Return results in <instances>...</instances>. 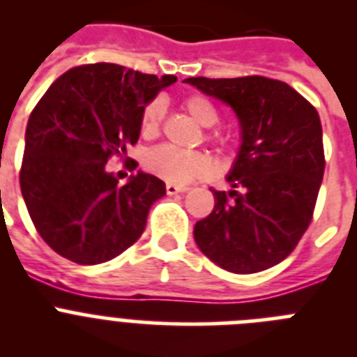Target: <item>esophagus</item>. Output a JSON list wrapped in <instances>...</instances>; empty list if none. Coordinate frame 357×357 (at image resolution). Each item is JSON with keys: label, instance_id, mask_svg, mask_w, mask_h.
Listing matches in <instances>:
<instances>
[{"label": "esophagus", "instance_id": "esophagus-1", "mask_svg": "<svg viewBox=\"0 0 357 357\" xmlns=\"http://www.w3.org/2000/svg\"><path fill=\"white\" fill-rule=\"evenodd\" d=\"M189 188L185 185H176V184H166V193L168 195H178V193H184L188 191Z\"/></svg>", "mask_w": 357, "mask_h": 357}]
</instances>
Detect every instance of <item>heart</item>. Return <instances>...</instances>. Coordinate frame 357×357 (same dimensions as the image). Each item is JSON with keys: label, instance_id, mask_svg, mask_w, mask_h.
Wrapping results in <instances>:
<instances>
[{"label": "heart", "instance_id": "obj_1", "mask_svg": "<svg viewBox=\"0 0 357 357\" xmlns=\"http://www.w3.org/2000/svg\"><path fill=\"white\" fill-rule=\"evenodd\" d=\"M182 109L200 127L209 128L218 121V110L209 98L204 94H189L182 100ZM164 119V105L159 100L146 103L141 110L139 134L143 139H155L160 134ZM206 139L216 143L225 150L227 137L220 134L206 135ZM143 166L150 175L162 178L168 184H188L197 178H204L213 172V160L204 151H182L172 146H159L144 155Z\"/></svg>", "mask_w": 357, "mask_h": 357}]
</instances>
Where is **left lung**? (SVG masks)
Here are the masks:
<instances>
[{
  "label": "left lung",
  "mask_w": 357,
  "mask_h": 357,
  "mask_svg": "<svg viewBox=\"0 0 357 357\" xmlns=\"http://www.w3.org/2000/svg\"><path fill=\"white\" fill-rule=\"evenodd\" d=\"M234 109L241 150L216 191L214 209L195 225L198 248L232 273L263 272L284 261L313 220L326 155L317 109L273 78H185Z\"/></svg>",
  "instance_id": "obj_1"
}]
</instances>
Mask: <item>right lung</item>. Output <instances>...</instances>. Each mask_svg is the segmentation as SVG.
Returning <instances> with one entry per match:
<instances>
[{
    "label": "right lung",
    "instance_id": "obj_1",
    "mask_svg": "<svg viewBox=\"0 0 357 357\" xmlns=\"http://www.w3.org/2000/svg\"><path fill=\"white\" fill-rule=\"evenodd\" d=\"M173 82L109 62L77 66L31 110L19 184L37 232L56 254L100 264L141 238L166 185L143 172L119 184L105 164L137 143L141 110Z\"/></svg>",
    "mask_w": 357,
    "mask_h": 357
}]
</instances>
